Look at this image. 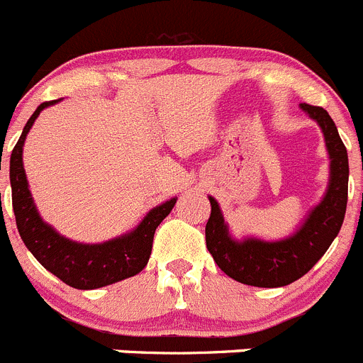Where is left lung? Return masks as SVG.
I'll list each match as a JSON object with an SVG mask.
<instances>
[{"label":"left lung","mask_w":363,"mask_h":363,"mask_svg":"<svg viewBox=\"0 0 363 363\" xmlns=\"http://www.w3.org/2000/svg\"><path fill=\"white\" fill-rule=\"evenodd\" d=\"M300 108L321 128L330 157V179L321 202L293 234L279 241H264L259 238L235 239L225 223L220 203L209 196L207 250L225 275L246 286L284 287L296 282L325 255L342 227L350 179L347 150L328 111L305 103L300 104Z\"/></svg>","instance_id":"1"}]
</instances>
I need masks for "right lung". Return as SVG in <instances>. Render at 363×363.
Listing matches in <instances>:
<instances>
[{
	"label": "right lung",
	"instance_id": "add662e5",
	"mask_svg": "<svg viewBox=\"0 0 363 363\" xmlns=\"http://www.w3.org/2000/svg\"><path fill=\"white\" fill-rule=\"evenodd\" d=\"M62 99L42 103L26 122L19 142L10 156V186L17 230L26 248L52 275L74 289H99L115 282L138 275L149 262L152 252L154 232L170 214L177 199H170L152 207L133 230L104 242H77L58 234L52 225L45 223L28 186L23 164V147L31 125L42 110Z\"/></svg>",
	"mask_w": 363,
	"mask_h": 363
}]
</instances>
